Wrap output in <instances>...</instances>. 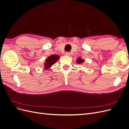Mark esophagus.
Listing matches in <instances>:
<instances>
[{
	"instance_id": "esophagus-1",
	"label": "esophagus",
	"mask_w": 129,
	"mask_h": 129,
	"mask_svg": "<svg viewBox=\"0 0 129 129\" xmlns=\"http://www.w3.org/2000/svg\"><path fill=\"white\" fill-rule=\"evenodd\" d=\"M70 54H70V53L69 52H66L65 53H64V55H66V56H69L70 55Z\"/></svg>"
}]
</instances>
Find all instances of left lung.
<instances>
[{
	"label": "left lung",
	"mask_w": 129,
	"mask_h": 129,
	"mask_svg": "<svg viewBox=\"0 0 129 129\" xmlns=\"http://www.w3.org/2000/svg\"><path fill=\"white\" fill-rule=\"evenodd\" d=\"M84 62V60L83 59H82V58H77V62L79 64H81L82 63H83V62Z\"/></svg>",
	"instance_id": "8db88e82"
}]
</instances>
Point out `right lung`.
<instances>
[{
	"label": "right lung",
	"instance_id": "add662e5",
	"mask_svg": "<svg viewBox=\"0 0 129 129\" xmlns=\"http://www.w3.org/2000/svg\"><path fill=\"white\" fill-rule=\"evenodd\" d=\"M60 56L57 55H52L49 56L47 59L46 60V62L45 63V68L46 69H48L50 67L55 63V62L59 59Z\"/></svg>",
	"mask_w": 129,
	"mask_h": 129
}]
</instances>
